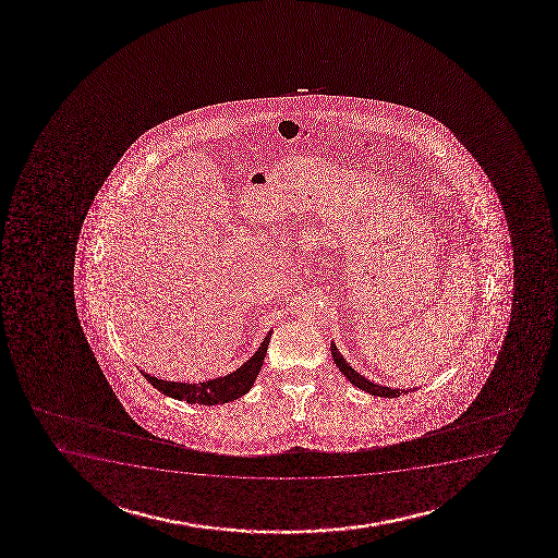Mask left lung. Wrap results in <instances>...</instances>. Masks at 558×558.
<instances>
[{
  "instance_id": "8db88e82",
  "label": "left lung",
  "mask_w": 558,
  "mask_h": 558,
  "mask_svg": "<svg viewBox=\"0 0 558 558\" xmlns=\"http://www.w3.org/2000/svg\"><path fill=\"white\" fill-rule=\"evenodd\" d=\"M330 351H332V359H335L336 366L340 367L341 374L345 375L354 387L361 388L364 392L372 393V396H379V398H398L401 393H407L409 390H396V388L379 387L372 380H367L366 377H362L359 372H354L353 367L349 366L345 359L341 356L340 351L335 345V341L330 343Z\"/></svg>"
}]
</instances>
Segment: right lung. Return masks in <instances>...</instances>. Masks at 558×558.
Segmentation results:
<instances>
[{
	"label": "right lung",
	"instance_id": "add662e5",
	"mask_svg": "<svg viewBox=\"0 0 558 558\" xmlns=\"http://www.w3.org/2000/svg\"><path fill=\"white\" fill-rule=\"evenodd\" d=\"M270 332L265 336L262 345L257 349L250 361L244 362L243 366L235 369L233 374L220 377V379L205 380L199 385H186V383H171V380L157 379L151 375H145V379L151 383L153 387L160 392L183 400L186 403H199V405H217V403H228V401L239 400L241 396L248 392L254 380H256L259 369H262L265 354L269 349Z\"/></svg>",
	"mask_w": 558,
	"mask_h": 558
}]
</instances>
